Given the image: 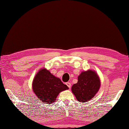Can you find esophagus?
I'll use <instances>...</instances> for the list:
<instances>
[{"label":"esophagus","mask_w":129,"mask_h":129,"mask_svg":"<svg viewBox=\"0 0 129 129\" xmlns=\"http://www.w3.org/2000/svg\"><path fill=\"white\" fill-rule=\"evenodd\" d=\"M66 85H67L68 86V87L69 89H71V83L69 82H68L66 83Z\"/></svg>","instance_id":"1"}]
</instances>
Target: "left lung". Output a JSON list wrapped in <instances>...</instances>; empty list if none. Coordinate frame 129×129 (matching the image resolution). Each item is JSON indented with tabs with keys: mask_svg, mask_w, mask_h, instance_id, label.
I'll use <instances>...</instances> for the list:
<instances>
[{
	"mask_svg": "<svg viewBox=\"0 0 129 129\" xmlns=\"http://www.w3.org/2000/svg\"><path fill=\"white\" fill-rule=\"evenodd\" d=\"M100 81L93 71L83 72L78 77V82L72 87V91L80 102H85L93 99L99 91Z\"/></svg>",
	"mask_w": 129,
	"mask_h": 129,
	"instance_id": "8db88e82",
	"label": "left lung"
}]
</instances>
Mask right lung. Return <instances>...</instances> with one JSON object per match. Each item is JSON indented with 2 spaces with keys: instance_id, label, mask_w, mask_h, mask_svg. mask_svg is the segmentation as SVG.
Wrapping results in <instances>:
<instances>
[{
  "instance_id": "add662e5",
  "label": "right lung",
  "mask_w": 129,
  "mask_h": 129,
  "mask_svg": "<svg viewBox=\"0 0 129 129\" xmlns=\"http://www.w3.org/2000/svg\"><path fill=\"white\" fill-rule=\"evenodd\" d=\"M33 90L38 99L44 104L54 102L60 92L68 89L60 78L56 77L45 69H41L34 78Z\"/></svg>"
}]
</instances>
